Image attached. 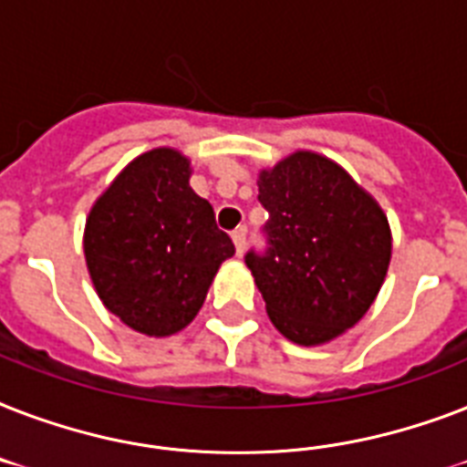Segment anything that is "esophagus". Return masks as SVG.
Returning <instances> with one entry per match:
<instances>
[{"mask_svg":"<svg viewBox=\"0 0 467 467\" xmlns=\"http://www.w3.org/2000/svg\"><path fill=\"white\" fill-rule=\"evenodd\" d=\"M233 242H234V249H237V254H242L244 247H247V230H244V227H237V230L233 233Z\"/></svg>","mask_w":467,"mask_h":467,"instance_id":"esophagus-1","label":"esophagus"}]
</instances>
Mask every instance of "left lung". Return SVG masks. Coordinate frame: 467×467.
I'll return each instance as SVG.
<instances>
[{
  "instance_id": "8db88e82",
  "label": "left lung",
  "mask_w": 467,
  "mask_h": 467,
  "mask_svg": "<svg viewBox=\"0 0 467 467\" xmlns=\"http://www.w3.org/2000/svg\"><path fill=\"white\" fill-rule=\"evenodd\" d=\"M266 247L244 254L271 322L296 344L339 337L366 315L388 274L380 205L332 160L296 152L259 174Z\"/></svg>"
}]
</instances>
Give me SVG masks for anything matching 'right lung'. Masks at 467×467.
I'll use <instances>...</instances> for the list:
<instances>
[{
	"instance_id": "right-lung-1",
	"label": "right lung",
	"mask_w": 467,
	"mask_h": 467,
	"mask_svg": "<svg viewBox=\"0 0 467 467\" xmlns=\"http://www.w3.org/2000/svg\"><path fill=\"white\" fill-rule=\"evenodd\" d=\"M189 176V160L176 150L145 152L116 176L87 220L84 256L99 298L148 337L189 325L220 264L234 254Z\"/></svg>"
}]
</instances>
